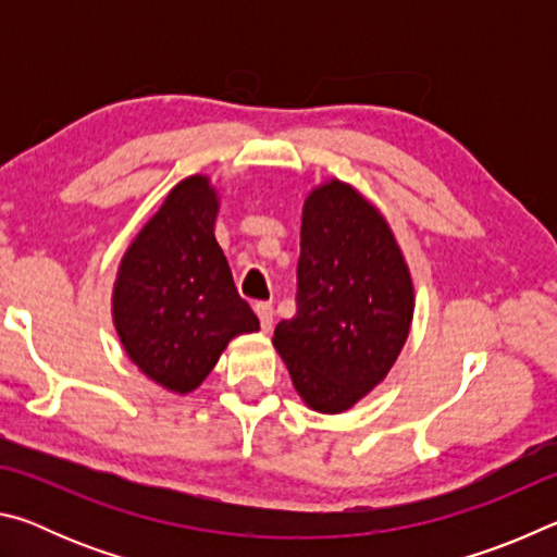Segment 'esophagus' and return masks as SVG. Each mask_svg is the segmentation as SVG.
Segmentation results:
<instances>
[{
	"mask_svg": "<svg viewBox=\"0 0 557 557\" xmlns=\"http://www.w3.org/2000/svg\"><path fill=\"white\" fill-rule=\"evenodd\" d=\"M256 314L260 319L262 332H270V326H272V305H270V301H256Z\"/></svg>",
	"mask_w": 557,
	"mask_h": 557,
	"instance_id": "1",
	"label": "esophagus"
}]
</instances>
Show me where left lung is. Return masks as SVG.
I'll return each instance as SVG.
<instances>
[{
	"label": "left lung",
	"mask_w": 557,
	"mask_h": 557,
	"mask_svg": "<svg viewBox=\"0 0 557 557\" xmlns=\"http://www.w3.org/2000/svg\"><path fill=\"white\" fill-rule=\"evenodd\" d=\"M297 314L272 346L307 408L336 414L366 398L408 342L414 289L385 215L342 178L314 186L301 209Z\"/></svg>",
	"instance_id": "obj_1"
}]
</instances>
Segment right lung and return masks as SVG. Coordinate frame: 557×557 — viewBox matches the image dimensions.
<instances>
[{
	"mask_svg": "<svg viewBox=\"0 0 557 557\" xmlns=\"http://www.w3.org/2000/svg\"><path fill=\"white\" fill-rule=\"evenodd\" d=\"M219 206L206 174L178 182L127 245L112 285L129 361L178 395L199 388L231 338L260 329L215 240Z\"/></svg>",
	"mask_w": 557,
	"mask_h": 557,
	"instance_id": "add662e5",
	"label": "right lung"
}]
</instances>
